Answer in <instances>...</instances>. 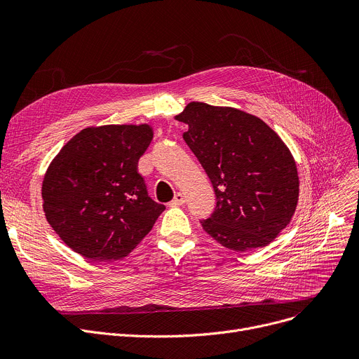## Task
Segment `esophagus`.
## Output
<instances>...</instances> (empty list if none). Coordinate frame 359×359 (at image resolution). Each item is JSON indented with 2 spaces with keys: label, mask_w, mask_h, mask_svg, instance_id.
<instances>
[{
  "label": "esophagus",
  "mask_w": 359,
  "mask_h": 359,
  "mask_svg": "<svg viewBox=\"0 0 359 359\" xmlns=\"http://www.w3.org/2000/svg\"><path fill=\"white\" fill-rule=\"evenodd\" d=\"M184 201H186L184 195H183V194H180V192H177V194L175 195L173 201L170 202V205H172V206H179V205H183V203H184Z\"/></svg>",
  "instance_id": "obj_1"
}]
</instances>
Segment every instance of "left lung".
Returning <instances> with one entry per match:
<instances>
[{
    "label": "left lung",
    "instance_id": "left-lung-1",
    "mask_svg": "<svg viewBox=\"0 0 359 359\" xmlns=\"http://www.w3.org/2000/svg\"><path fill=\"white\" fill-rule=\"evenodd\" d=\"M183 140L208 175L215 208L202 229L224 248H265L290 224L299 182L287 145L259 118L201 102L176 116Z\"/></svg>",
    "mask_w": 359,
    "mask_h": 359
}]
</instances>
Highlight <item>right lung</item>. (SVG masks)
Wrapping results in <instances>:
<instances>
[{"instance_id": "obj_1", "label": "right lung", "mask_w": 359, "mask_h": 359, "mask_svg": "<svg viewBox=\"0 0 359 359\" xmlns=\"http://www.w3.org/2000/svg\"><path fill=\"white\" fill-rule=\"evenodd\" d=\"M151 141L148 125L86 128L50 163L43 211L74 252L100 262L121 259L153 229L165 206L148 196L137 168Z\"/></svg>"}]
</instances>
